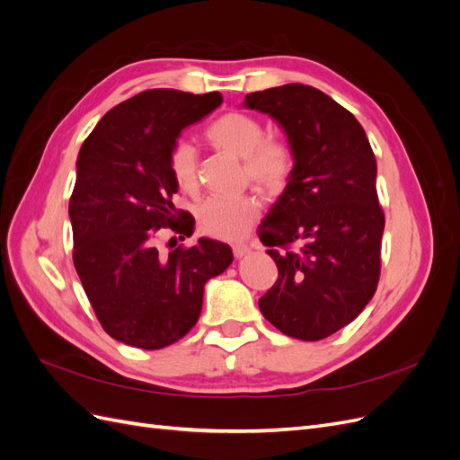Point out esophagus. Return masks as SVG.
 <instances>
[{
    "label": "esophagus",
    "mask_w": 460,
    "mask_h": 460,
    "mask_svg": "<svg viewBox=\"0 0 460 460\" xmlns=\"http://www.w3.org/2000/svg\"><path fill=\"white\" fill-rule=\"evenodd\" d=\"M232 252H234V257L242 259L243 255H247L249 252H252V247H249L247 243H235V245H232Z\"/></svg>",
    "instance_id": "esophagus-1"
}]
</instances>
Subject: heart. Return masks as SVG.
Returning a JSON list of instances; mask_svg holds the SVG:
<instances>
[{"label":"heart","mask_w":460,"mask_h":460,"mask_svg":"<svg viewBox=\"0 0 460 460\" xmlns=\"http://www.w3.org/2000/svg\"><path fill=\"white\" fill-rule=\"evenodd\" d=\"M207 140L218 149L243 159V174L267 190H282L294 174V151L280 140H264L262 122L245 113H226L205 128ZM171 171L176 184L193 191L198 188V153L188 142L171 149ZM261 201L253 193L207 199L198 211L203 234L217 240H240L259 215Z\"/></svg>","instance_id":"heart-1"}]
</instances>
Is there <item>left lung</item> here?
Segmentation results:
<instances>
[{
	"label": "left lung",
	"instance_id": "1",
	"mask_svg": "<svg viewBox=\"0 0 460 460\" xmlns=\"http://www.w3.org/2000/svg\"><path fill=\"white\" fill-rule=\"evenodd\" d=\"M243 107L280 124L296 157L259 226L278 267L259 309L289 338L324 340L353 323L378 286L385 218L372 147L349 111L313 86L247 93Z\"/></svg>",
	"mask_w": 460,
	"mask_h": 460
}]
</instances>
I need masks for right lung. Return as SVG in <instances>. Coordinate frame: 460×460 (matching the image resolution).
Here are the masks:
<instances>
[{
	"label": "right lung",
	"mask_w": 460,
	"mask_h": 460,
	"mask_svg": "<svg viewBox=\"0 0 460 460\" xmlns=\"http://www.w3.org/2000/svg\"><path fill=\"white\" fill-rule=\"evenodd\" d=\"M220 103L218 92L146 90L105 113L80 147L68 201L73 261L117 341L153 351L182 340L201 314L207 280L234 261L226 243L208 238L169 253L155 245L161 228L193 232V217L172 203L169 155L180 132Z\"/></svg>",
	"instance_id": "1"
}]
</instances>
